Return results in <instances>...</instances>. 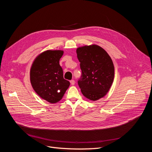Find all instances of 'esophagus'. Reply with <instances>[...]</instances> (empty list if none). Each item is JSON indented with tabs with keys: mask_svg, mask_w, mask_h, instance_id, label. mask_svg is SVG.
Here are the masks:
<instances>
[{
	"mask_svg": "<svg viewBox=\"0 0 152 152\" xmlns=\"http://www.w3.org/2000/svg\"><path fill=\"white\" fill-rule=\"evenodd\" d=\"M70 83H71V85H72V86H73L75 84V80H70Z\"/></svg>",
	"mask_w": 152,
	"mask_h": 152,
	"instance_id": "1",
	"label": "esophagus"
}]
</instances>
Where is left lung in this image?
<instances>
[{
	"instance_id": "8db88e82",
	"label": "left lung",
	"mask_w": 152,
	"mask_h": 152,
	"mask_svg": "<svg viewBox=\"0 0 152 152\" xmlns=\"http://www.w3.org/2000/svg\"><path fill=\"white\" fill-rule=\"evenodd\" d=\"M76 52L82 70L78 84L82 94L91 101L103 98L114 79L111 58L104 49L96 44L79 47Z\"/></svg>"
}]
</instances>
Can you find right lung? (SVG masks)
Here are the masks:
<instances>
[{
  "label": "right lung",
  "mask_w": 152,
  "mask_h": 152,
  "mask_svg": "<svg viewBox=\"0 0 152 152\" xmlns=\"http://www.w3.org/2000/svg\"><path fill=\"white\" fill-rule=\"evenodd\" d=\"M61 50H47L39 54L32 63L30 79L32 87L40 97L50 103L60 101L70 86L64 79L59 59Z\"/></svg>",
  "instance_id": "add662e5"
}]
</instances>
